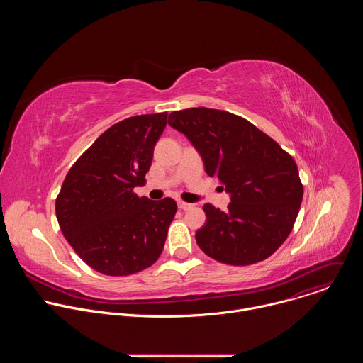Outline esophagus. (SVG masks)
I'll return each mask as SVG.
<instances>
[{"label": "esophagus", "instance_id": "obj_1", "mask_svg": "<svg viewBox=\"0 0 363 363\" xmlns=\"http://www.w3.org/2000/svg\"><path fill=\"white\" fill-rule=\"evenodd\" d=\"M191 206H192V205H191V203H188V202L178 201V208H179V210H184V211H185V210H189Z\"/></svg>", "mask_w": 363, "mask_h": 363}]
</instances>
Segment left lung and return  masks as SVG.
<instances>
[{"instance_id": "obj_1", "label": "left lung", "mask_w": 363, "mask_h": 363, "mask_svg": "<svg viewBox=\"0 0 363 363\" xmlns=\"http://www.w3.org/2000/svg\"><path fill=\"white\" fill-rule=\"evenodd\" d=\"M231 195L228 210L203 205L206 223L195 233L214 260L248 266L266 260L289 237L303 199L298 169L281 146L241 116L191 108L169 115Z\"/></svg>"}]
</instances>
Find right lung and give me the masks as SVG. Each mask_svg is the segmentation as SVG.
<instances>
[{
	"label": "right lung",
	"instance_id": "add662e5",
	"mask_svg": "<svg viewBox=\"0 0 363 363\" xmlns=\"http://www.w3.org/2000/svg\"><path fill=\"white\" fill-rule=\"evenodd\" d=\"M168 112L132 116L103 132L67 172L56 199L60 230L82 260L106 276H129L158 260L177 213L145 184Z\"/></svg>",
	"mask_w": 363,
	"mask_h": 363
}]
</instances>
